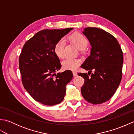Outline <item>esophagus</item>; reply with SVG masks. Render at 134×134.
<instances>
[{
	"label": "esophagus",
	"instance_id": "obj_1",
	"mask_svg": "<svg viewBox=\"0 0 134 134\" xmlns=\"http://www.w3.org/2000/svg\"><path fill=\"white\" fill-rule=\"evenodd\" d=\"M72 73H73V75L74 76H77V72H76L75 71H74L72 72Z\"/></svg>",
	"mask_w": 134,
	"mask_h": 134
}]
</instances>
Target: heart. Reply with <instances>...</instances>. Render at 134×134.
<instances>
[{
    "label": "heart",
    "mask_w": 134,
    "mask_h": 134,
    "mask_svg": "<svg viewBox=\"0 0 134 134\" xmlns=\"http://www.w3.org/2000/svg\"><path fill=\"white\" fill-rule=\"evenodd\" d=\"M69 40L79 50L85 49L88 45L87 38L79 33L72 34L69 37ZM64 41L62 39L57 42L54 46V53L59 59H63L64 57ZM81 60L79 59L67 58L62 62V67L65 70H75L81 64Z\"/></svg>",
    "instance_id": "obj_1"
}]
</instances>
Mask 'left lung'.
<instances>
[{"mask_svg": "<svg viewBox=\"0 0 134 134\" xmlns=\"http://www.w3.org/2000/svg\"><path fill=\"white\" fill-rule=\"evenodd\" d=\"M82 33L92 48L90 56L81 65L90 73L78 74L85 81L81 88L82 95L90 103L100 104L109 100L120 85L123 52L117 40L106 31L90 27L85 28ZM92 69L94 73H91Z\"/></svg>", "mask_w": 134, "mask_h": 134, "instance_id": "left-lung-1", "label": "left lung"}]
</instances>
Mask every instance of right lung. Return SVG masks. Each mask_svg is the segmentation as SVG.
<instances>
[{
  "mask_svg": "<svg viewBox=\"0 0 134 134\" xmlns=\"http://www.w3.org/2000/svg\"><path fill=\"white\" fill-rule=\"evenodd\" d=\"M72 29L41 30L22 48L19 59L22 84L34 99L44 105L60 103L65 95V86L73 78L70 71L56 74L62 65L53 51L56 42Z\"/></svg>",
  "mask_w": 134,
  "mask_h": 134,
  "instance_id": "1",
  "label": "right lung"
}]
</instances>
